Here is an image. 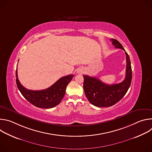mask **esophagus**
<instances>
[{"instance_id": "34e87169", "label": "esophagus", "mask_w": 152, "mask_h": 152, "mask_svg": "<svg viewBox=\"0 0 152 152\" xmlns=\"http://www.w3.org/2000/svg\"><path fill=\"white\" fill-rule=\"evenodd\" d=\"M79 72V73H83V71L82 70H80L79 71H78Z\"/></svg>"}]
</instances>
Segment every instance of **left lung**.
Returning a JSON list of instances; mask_svg holds the SVG:
<instances>
[{
  "label": "left lung",
  "instance_id": "left-lung-1",
  "mask_svg": "<svg viewBox=\"0 0 152 152\" xmlns=\"http://www.w3.org/2000/svg\"><path fill=\"white\" fill-rule=\"evenodd\" d=\"M115 48L124 50L126 56V76L119 83L109 85L102 82L96 77L83 75V90L86 98L93 105L97 107H109L119 102L126 94L132 81L131 63L129 55L120 42L111 39Z\"/></svg>",
  "mask_w": 152,
  "mask_h": 152
}]
</instances>
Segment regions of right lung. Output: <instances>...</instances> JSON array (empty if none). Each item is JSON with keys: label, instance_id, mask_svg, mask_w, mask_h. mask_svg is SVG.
Returning a JSON list of instances; mask_svg holds the SVG:
<instances>
[{"label": "right lung", "instance_id": "obj_1", "mask_svg": "<svg viewBox=\"0 0 152 152\" xmlns=\"http://www.w3.org/2000/svg\"><path fill=\"white\" fill-rule=\"evenodd\" d=\"M15 76L18 89L29 102L38 107L49 109L56 106L61 102L66 93L67 86L74 75L64 76L48 88L39 91L28 90L20 83L17 76V69Z\"/></svg>", "mask_w": 152, "mask_h": 152}]
</instances>
